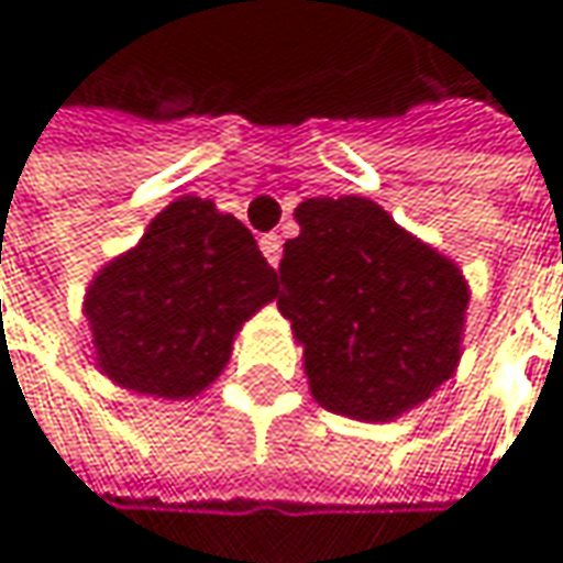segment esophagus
Wrapping results in <instances>:
<instances>
[{
  "label": "esophagus",
  "instance_id": "esophagus-1",
  "mask_svg": "<svg viewBox=\"0 0 563 563\" xmlns=\"http://www.w3.org/2000/svg\"><path fill=\"white\" fill-rule=\"evenodd\" d=\"M261 251H264L267 264H271V267H277V264H280V254H283L280 234H264V238H261Z\"/></svg>",
  "mask_w": 563,
  "mask_h": 563
}]
</instances>
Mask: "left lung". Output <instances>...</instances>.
Instances as JSON below:
<instances>
[{
  "instance_id": "8db88e82",
  "label": "left lung",
  "mask_w": 563,
  "mask_h": 563,
  "mask_svg": "<svg viewBox=\"0 0 563 563\" xmlns=\"http://www.w3.org/2000/svg\"><path fill=\"white\" fill-rule=\"evenodd\" d=\"M296 224L277 306L302 345L312 397L372 423L423 404L460 362L463 271L358 195L306 198Z\"/></svg>"
}]
</instances>
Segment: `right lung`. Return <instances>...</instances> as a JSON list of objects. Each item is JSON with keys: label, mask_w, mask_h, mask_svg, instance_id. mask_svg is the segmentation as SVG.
<instances>
[{"label": "right lung", "mask_w": 563, "mask_h": 563, "mask_svg": "<svg viewBox=\"0 0 563 563\" xmlns=\"http://www.w3.org/2000/svg\"><path fill=\"white\" fill-rule=\"evenodd\" d=\"M277 296L254 234L208 198H178L84 296L97 368L120 388L195 397L228 365L241 325Z\"/></svg>", "instance_id": "add662e5"}]
</instances>
